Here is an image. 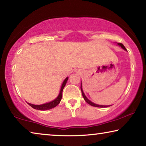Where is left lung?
Segmentation results:
<instances>
[{"instance_id": "1", "label": "left lung", "mask_w": 146, "mask_h": 146, "mask_svg": "<svg viewBox=\"0 0 146 146\" xmlns=\"http://www.w3.org/2000/svg\"><path fill=\"white\" fill-rule=\"evenodd\" d=\"M118 45H120V46L123 49H124V50H126V48H125V47L123 46V44H121V43H118ZM81 90H82V95H83V98H84V100H85V101L87 103V104H89V105H90V106H93V107H109V106H100V105H97V104H94V103H92V102H90V100L87 98V97L85 96V95L84 94V93H83V90H82V85H81Z\"/></svg>"}]
</instances>
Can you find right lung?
<instances>
[{"instance_id": "right-lung-1", "label": "right lung", "mask_w": 146, "mask_h": 146, "mask_svg": "<svg viewBox=\"0 0 146 146\" xmlns=\"http://www.w3.org/2000/svg\"><path fill=\"white\" fill-rule=\"evenodd\" d=\"M68 78H66L65 80H64L63 84H62V86H61L59 94L58 96H57V98L55 99L54 101L50 102L49 103H47V104H42V105H33V104H29V103H28V105H29L30 106L32 107V108L35 109H37V110H40V111H46V110L51 109L52 108H54V107H56L61 102V98H62V93H63V90L64 89V86H65V85H66V82H67Z\"/></svg>"}]
</instances>
